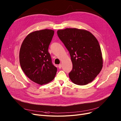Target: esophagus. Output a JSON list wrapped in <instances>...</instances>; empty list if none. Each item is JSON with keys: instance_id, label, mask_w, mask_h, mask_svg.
<instances>
[{"instance_id": "esophagus-1", "label": "esophagus", "mask_w": 121, "mask_h": 121, "mask_svg": "<svg viewBox=\"0 0 121 121\" xmlns=\"http://www.w3.org/2000/svg\"><path fill=\"white\" fill-rule=\"evenodd\" d=\"M58 68H59V69H61V68H62V65H61V64H59V65H58Z\"/></svg>"}]
</instances>
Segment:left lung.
<instances>
[{"label": "left lung", "instance_id": "8db88e82", "mask_svg": "<svg viewBox=\"0 0 121 121\" xmlns=\"http://www.w3.org/2000/svg\"><path fill=\"white\" fill-rule=\"evenodd\" d=\"M57 33L71 57L69 78L79 85L90 83L103 68L102 54L96 38L89 31L77 28L58 30Z\"/></svg>", "mask_w": 121, "mask_h": 121}]
</instances>
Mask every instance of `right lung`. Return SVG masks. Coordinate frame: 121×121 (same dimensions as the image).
<instances>
[{
	"label": "right lung",
	"instance_id": "obj_1",
	"mask_svg": "<svg viewBox=\"0 0 121 121\" xmlns=\"http://www.w3.org/2000/svg\"><path fill=\"white\" fill-rule=\"evenodd\" d=\"M54 31L52 29L36 31L23 40L19 58L21 67L27 77L40 85L52 81L57 68L52 64L48 49Z\"/></svg>",
	"mask_w": 121,
	"mask_h": 121
}]
</instances>
